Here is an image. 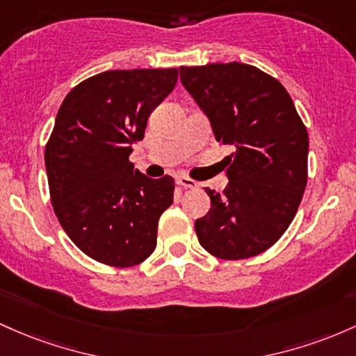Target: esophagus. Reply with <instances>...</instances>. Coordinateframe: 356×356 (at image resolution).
<instances>
[{
  "instance_id": "1",
  "label": "esophagus",
  "mask_w": 356,
  "mask_h": 356,
  "mask_svg": "<svg viewBox=\"0 0 356 356\" xmlns=\"http://www.w3.org/2000/svg\"><path fill=\"white\" fill-rule=\"evenodd\" d=\"M177 181L179 186H183V188H197L198 186V183L188 177H178Z\"/></svg>"
}]
</instances>
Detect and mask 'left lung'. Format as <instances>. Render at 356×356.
<instances>
[{
  "label": "left lung",
  "mask_w": 356,
  "mask_h": 356,
  "mask_svg": "<svg viewBox=\"0 0 356 356\" xmlns=\"http://www.w3.org/2000/svg\"><path fill=\"white\" fill-rule=\"evenodd\" d=\"M183 87L209 118L229 185L205 188L211 209L195 222L200 245L218 259L262 254L287 230L307 183V131L282 83L241 62L179 67Z\"/></svg>",
  "instance_id": "left-lung-1"
}]
</instances>
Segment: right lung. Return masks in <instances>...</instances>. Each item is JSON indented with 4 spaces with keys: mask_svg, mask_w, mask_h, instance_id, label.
<instances>
[{
    "mask_svg": "<svg viewBox=\"0 0 356 356\" xmlns=\"http://www.w3.org/2000/svg\"><path fill=\"white\" fill-rule=\"evenodd\" d=\"M177 81V69L107 70L75 86L60 106L45 147L51 205L94 261L131 267L156 249L175 179L145 177L129 154Z\"/></svg>",
    "mask_w": 356,
    "mask_h": 356,
    "instance_id": "add662e5",
    "label": "right lung"
}]
</instances>
